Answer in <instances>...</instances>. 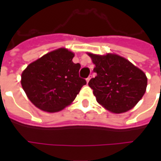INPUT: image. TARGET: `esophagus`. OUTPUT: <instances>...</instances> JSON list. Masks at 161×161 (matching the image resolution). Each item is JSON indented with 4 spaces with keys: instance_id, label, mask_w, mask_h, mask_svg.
I'll return each mask as SVG.
<instances>
[{
    "instance_id": "obj_1",
    "label": "esophagus",
    "mask_w": 161,
    "mask_h": 161,
    "mask_svg": "<svg viewBox=\"0 0 161 161\" xmlns=\"http://www.w3.org/2000/svg\"><path fill=\"white\" fill-rule=\"evenodd\" d=\"M91 77H89L88 78H86V81H87V83H89V81L91 80Z\"/></svg>"
}]
</instances>
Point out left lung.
<instances>
[{"mask_svg":"<svg viewBox=\"0 0 161 161\" xmlns=\"http://www.w3.org/2000/svg\"><path fill=\"white\" fill-rule=\"evenodd\" d=\"M96 67L97 77L89 86L99 104L108 111L120 114L137 104L145 94L147 78L146 74L122 57L108 53H88Z\"/></svg>","mask_w":161,"mask_h":161,"instance_id":"1","label":"left lung"}]
</instances>
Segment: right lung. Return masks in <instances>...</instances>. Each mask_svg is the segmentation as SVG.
Returning <instances> with one entry per match:
<instances>
[{"label": "right lung", "instance_id": "1", "mask_svg": "<svg viewBox=\"0 0 161 161\" xmlns=\"http://www.w3.org/2000/svg\"><path fill=\"white\" fill-rule=\"evenodd\" d=\"M65 48L54 50L27 65L21 74V85L37 108L58 112L70 105L86 81L79 77L80 64Z\"/></svg>", "mask_w": 161, "mask_h": 161}]
</instances>
